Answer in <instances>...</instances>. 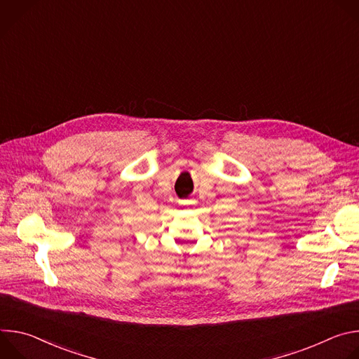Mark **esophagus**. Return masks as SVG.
I'll return each mask as SVG.
<instances>
[{"label": "esophagus", "instance_id": "esophagus-1", "mask_svg": "<svg viewBox=\"0 0 359 359\" xmlns=\"http://www.w3.org/2000/svg\"><path fill=\"white\" fill-rule=\"evenodd\" d=\"M180 203H182V204H189L190 201H187V200H183V201H180Z\"/></svg>", "mask_w": 359, "mask_h": 359}]
</instances>
